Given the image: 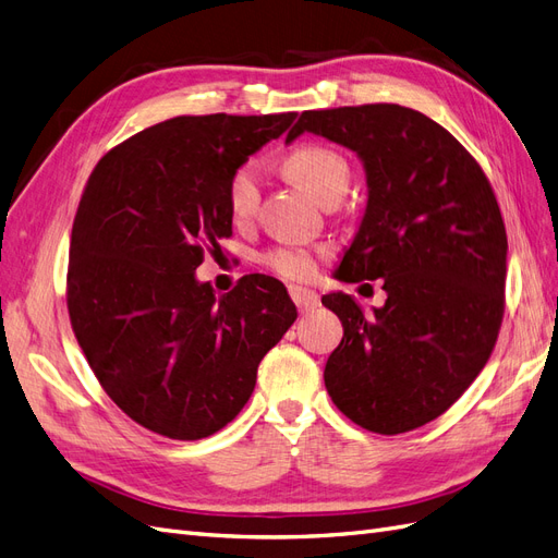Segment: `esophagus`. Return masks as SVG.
<instances>
[{
	"instance_id": "esophagus-1",
	"label": "esophagus",
	"mask_w": 558,
	"mask_h": 558,
	"mask_svg": "<svg viewBox=\"0 0 558 558\" xmlns=\"http://www.w3.org/2000/svg\"><path fill=\"white\" fill-rule=\"evenodd\" d=\"M289 293H291V300L298 305V310H302V312H310V310L318 307V295L314 291L305 289V286H291Z\"/></svg>"
}]
</instances>
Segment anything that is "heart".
<instances>
[{
    "mask_svg": "<svg viewBox=\"0 0 558 558\" xmlns=\"http://www.w3.org/2000/svg\"><path fill=\"white\" fill-rule=\"evenodd\" d=\"M291 174L305 185V189L324 199L332 191L347 189L349 183V162L342 154L324 144H302L289 156ZM260 185H263V165L258 160H248L232 172L228 181V209L234 223H246L256 216L260 207ZM326 256V248L279 244L260 253V263L272 269L283 279H310L316 272L318 258Z\"/></svg>",
    "mask_w": 558,
    "mask_h": 558,
    "instance_id": "b5f03b06",
    "label": "heart"
}]
</instances>
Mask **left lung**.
<instances>
[{"instance_id":"obj_1","label":"left lung","mask_w":558,"mask_h":558,"mask_svg":"<svg viewBox=\"0 0 558 558\" xmlns=\"http://www.w3.org/2000/svg\"><path fill=\"white\" fill-rule=\"evenodd\" d=\"M302 132L363 160L367 207L335 277L384 279V307L320 302L344 337L326 363V388L344 416L379 435L445 414L482 373L505 312L508 234L480 162L428 116L400 105L305 111Z\"/></svg>"}]
</instances>
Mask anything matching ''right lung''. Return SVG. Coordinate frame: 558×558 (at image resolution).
I'll list each match as a JSON object with an SVG mask.
<instances>
[{
	"instance_id": "obj_1",
	"label": "right lung",
	"mask_w": 558,
	"mask_h": 558,
	"mask_svg": "<svg viewBox=\"0 0 558 558\" xmlns=\"http://www.w3.org/2000/svg\"><path fill=\"white\" fill-rule=\"evenodd\" d=\"M295 116L170 118L113 146L83 189L66 267L74 335L107 396L170 440L228 426L298 316L272 277L223 295L195 279L232 234V172Z\"/></svg>"
}]
</instances>
